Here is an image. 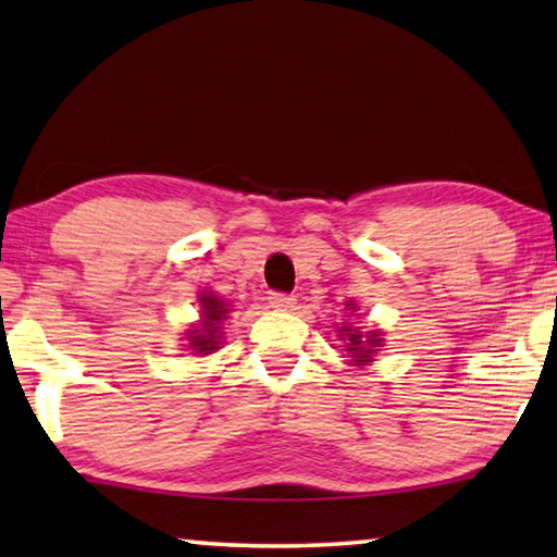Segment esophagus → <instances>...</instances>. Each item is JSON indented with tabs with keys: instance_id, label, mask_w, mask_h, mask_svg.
Returning <instances> with one entry per match:
<instances>
[{
	"instance_id": "34e87169",
	"label": "esophagus",
	"mask_w": 557,
	"mask_h": 557,
	"mask_svg": "<svg viewBox=\"0 0 557 557\" xmlns=\"http://www.w3.org/2000/svg\"><path fill=\"white\" fill-rule=\"evenodd\" d=\"M268 301H270L272 309H292L297 305V299L292 295H285V292H272Z\"/></svg>"
}]
</instances>
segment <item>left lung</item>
I'll use <instances>...</instances> for the list:
<instances>
[{
    "label": "left lung",
    "instance_id": "left-lung-1",
    "mask_svg": "<svg viewBox=\"0 0 557 557\" xmlns=\"http://www.w3.org/2000/svg\"><path fill=\"white\" fill-rule=\"evenodd\" d=\"M348 309H356V307L348 305ZM338 332H342L338 336L346 338V351L351 354V358L356 361V366L373 361L371 356H373V351H375V346L381 344L379 334H375V332H369V334H366V342H363V334L358 332V329L344 326V329H338Z\"/></svg>",
    "mask_w": 557,
    "mask_h": 557
}]
</instances>
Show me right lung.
<instances>
[{
	"label": "right lung",
	"mask_w": 557,
	"mask_h": 557,
	"mask_svg": "<svg viewBox=\"0 0 557 557\" xmlns=\"http://www.w3.org/2000/svg\"><path fill=\"white\" fill-rule=\"evenodd\" d=\"M228 314V307L223 305V299H219L211 292L201 295V329L196 326L188 332V346L194 348L199 356L213 354L221 344V322Z\"/></svg>",
	"instance_id": "add662e5"
}]
</instances>
